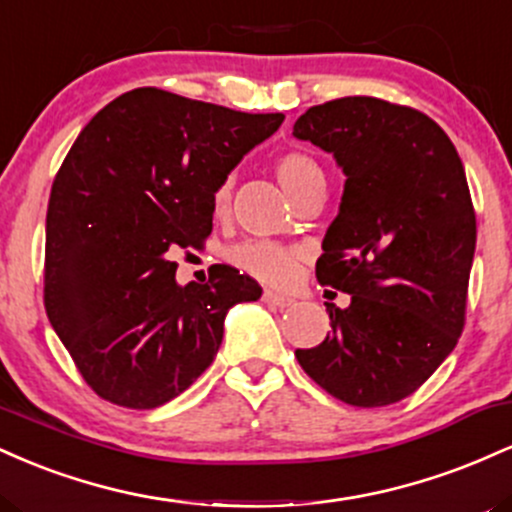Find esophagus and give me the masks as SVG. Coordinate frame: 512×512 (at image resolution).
Returning a JSON list of instances; mask_svg holds the SVG:
<instances>
[{
  "instance_id": "obj_1",
  "label": "esophagus",
  "mask_w": 512,
  "mask_h": 512,
  "mask_svg": "<svg viewBox=\"0 0 512 512\" xmlns=\"http://www.w3.org/2000/svg\"><path fill=\"white\" fill-rule=\"evenodd\" d=\"M262 301L267 305H274V308H289V305H293V298L284 296V293H274V291H264Z\"/></svg>"
}]
</instances>
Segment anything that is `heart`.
I'll return each instance as SVG.
<instances>
[{"mask_svg": "<svg viewBox=\"0 0 512 512\" xmlns=\"http://www.w3.org/2000/svg\"><path fill=\"white\" fill-rule=\"evenodd\" d=\"M274 170L276 178L293 199L301 197L313 185L325 182V175H322V168L317 166L315 158L303 154V151H284L276 158ZM231 202L233 180L223 178L214 187V195H211V209H214L216 219H226L231 214ZM231 260L238 269L255 276V279L274 286H289L301 274L303 252L298 248H289V245L269 243V240H250V243L238 245L231 252Z\"/></svg>", "mask_w": 512, "mask_h": 512, "instance_id": "1", "label": "heart"}]
</instances>
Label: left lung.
<instances>
[{
  "instance_id": "8db88e82",
  "label": "left lung",
  "mask_w": 512,
  "mask_h": 512,
  "mask_svg": "<svg viewBox=\"0 0 512 512\" xmlns=\"http://www.w3.org/2000/svg\"><path fill=\"white\" fill-rule=\"evenodd\" d=\"M293 137L346 175L315 274L351 296L349 308L327 305L332 332L296 358L351 407L395 404L431 378L464 327L477 216L462 161L431 117L370 96L313 105Z\"/></svg>"
}]
</instances>
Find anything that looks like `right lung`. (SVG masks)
<instances>
[{
  "mask_svg": "<svg viewBox=\"0 0 512 512\" xmlns=\"http://www.w3.org/2000/svg\"><path fill=\"white\" fill-rule=\"evenodd\" d=\"M281 122L146 86L81 129L50 192L45 310L98 397L170 402L211 366L228 310L262 296L228 264L180 286L170 252L209 236L214 187Z\"/></svg>",
  "mask_w": 512,
  "mask_h": 512,
  "instance_id": "obj_1",
  "label": "right lung"
}]
</instances>
